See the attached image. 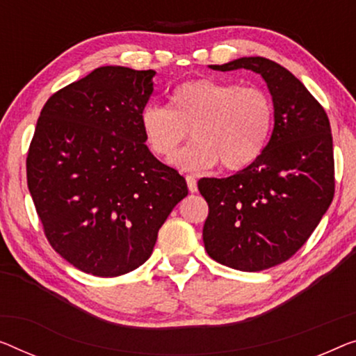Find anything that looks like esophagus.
I'll list each match as a JSON object with an SVG mask.
<instances>
[{
	"mask_svg": "<svg viewBox=\"0 0 356 356\" xmlns=\"http://www.w3.org/2000/svg\"><path fill=\"white\" fill-rule=\"evenodd\" d=\"M185 180H187V185H188V190L192 193H195L196 190H198V185H196V180H195V177L193 176H187L185 177Z\"/></svg>",
	"mask_w": 356,
	"mask_h": 356,
	"instance_id": "obj_1",
	"label": "esophagus"
}]
</instances>
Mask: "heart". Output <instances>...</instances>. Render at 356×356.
Returning <instances> with one entry per match:
<instances>
[{
  "instance_id": "b5f03b06",
  "label": "heart",
  "mask_w": 356,
  "mask_h": 356,
  "mask_svg": "<svg viewBox=\"0 0 356 356\" xmlns=\"http://www.w3.org/2000/svg\"><path fill=\"white\" fill-rule=\"evenodd\" d=\"M275 108L267 92L212 78L182 83L169 95V107L142 110L145 144L160 158L172 156L186 138L195 140L174 156L184 171H206L220 163L225 171L248 169L262 156L273 129Z\"/></svg>"
}]
</instances>
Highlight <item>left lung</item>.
<instances>
[{"label": "left lung", "mask_w": 356, "mask_h": 356, "mask_svg": "<svg viewBox=\"0 0 356 356\" xmlns=\"http://www.w3.org/2000/svg\"><path fill=\"white\" fill-rule=\"evenodd\" d=\"M209 68L251 70L272 95L275 124L262 156L230 177L198 182L209 206L203 227L206 251L230 268L261 272L294 256L330 208V120L304 84L277 62L241 57Z\"/></svg>", "instance_id": "obj_1"}]
</instances>
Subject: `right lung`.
Masks as SVG:
<instances>
[{"instance_id":"add662e5","label":"right lung","mask_w":356,"mask_h":356,"mask_svg":"<svg viewBox=\"0 0 356 356\" xmlns=\"http://www.w3.org/2000/svg\"><path fill=\"white\" fill-rule=\"evenodd\" d=\"M155 70L99 67L51 95L26 156V182L51 246L94 277L152 256L158 230L188 195L145 145L140 113Z\"/></svg>"}]
</instances>
